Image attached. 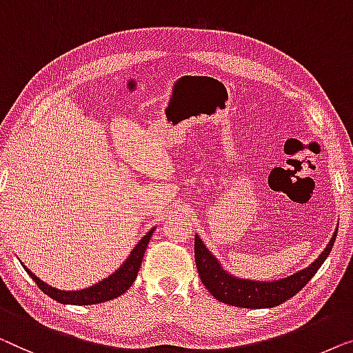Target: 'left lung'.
<instances>
[{
  "label": "left lung",
  "mask_w": 353,
  "mask_h": 353,
  "mask_svg": "<svg viewBox=\"0 0 353 353\" xmlns=\"http://www.w3.org/2000/svg\"><path fill=\"white\" fill-rule=\"evenodd\" d=\"M337 230L327 243L325 251L304 270H299L297 274L281 278L275 281H252L241 280L228 275L222 269L219 262L214 256L208 251V248L203 245L200 236H195V262L198 275H200L203 285L212 296L219 302H224L228 305L243 307V309H264V307H275L297 294L310 278L316 274L325 259L332 250L334 245Z\"/></svg>",
  "instance_id": "obj_1"
}]
</instances>
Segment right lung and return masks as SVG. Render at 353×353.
<instances>
[{
	"instance_id": "1",
	"label": "right lung",
	"mask_w": 353,
	"mask_h": 353,
	"mask_svg": "<svg viewBox=\"0 0 353 353\" xmlns=\"http://www.w3.org/2000/svg\"><path fill=\"white\" fill-rule=\"evenodd\" d=\"M152 233H153V228L147 233V235H143L142 240L139 241V245L131 251V254H129L125 264H123L115 274L105 278V280L99 281L97 285L86 288V290H81V291L56 290V288L48 286L46 283L34 276L26 265H23V269L27 270V274L32 276V280H34V283H37L38 288L44 292V294L52 297L54 301L61 302V304H72V305L101 304V302L112 301L118 296L125 294L129 288H131L134 280L137 278L139 269H141L143 252L147 250V245L148 241H150Z\"/></svg>"
}]
</instances>
